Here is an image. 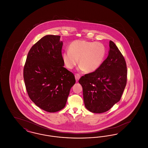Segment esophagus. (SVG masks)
<instances>
[{
	"mask_svg": "<svg viewBox=\"0 0 148 148\" xmlns=\"http://www.w3.org/2000/svg\"><path fill=\"white\" fill-rule=\"evenodd\" d=\"M75 77L76 81L77 82L79 80V79L80 78V75L79 74H75Z\"/></svg>",
	"mask_w": 148,
	"mask_h": 148,
	"instance_id": "obj_1",
	"label": "esophagus"
}]
</instances>
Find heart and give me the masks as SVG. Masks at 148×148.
I'll use <instances>...</instances> for the list:
<instances>
[{
    "label": "heart",
    "instance_id": "1",
    "mask_svg": "<svg viewBox=\"0 0 148 148\" xmlns=\"http://www.w3.org/2000/svg\"><path fill=\"white\" fill-rule=\"evenodd\" d=\"M106 54V47L101 42L76 40L71 42L69 50L63 53L62 60L69 69H72L79 62L80 71L92 73L101 66Z\"/></svg>",
    "mask_w": 148,
    "mask_h": 148
}]
</instances>
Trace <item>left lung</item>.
Segmentation results:
<instances>
[{"instance_id": "left-lung-1", "label": "left lung", "mask_w": 148, "mask_h": 148, "mask_svg": "<svg viewBox=\"0 0 148 148\" xmlns=\"http://www.w3.org/2000/svg\"><path fill=\"white\" fill-rule=\"evenodd\" d=\"M108 56L97 71L80 77L85 108L104 113L118 103L127 84V64L115 43L109 42Z\"/></svg>"}]
</instances>
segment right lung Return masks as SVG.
<instances>
[{
    "instance_id": "1",
    "label": "right lung",
    "mask_w": 148,
    "mask_h": 148,
    "mask_svg": "<svg viewBox=\"0 0 148 148\" xmlns=\"http://www.w3.org/2000/svg\"><path fill=\"white\" fill-rule=\"evenodd\" d=\"M60 36L42 37L29 50L23 76L29 97L42 110L54 113L65 107L74 74L64 67Z\"/></svg>"
}]
</instances>
